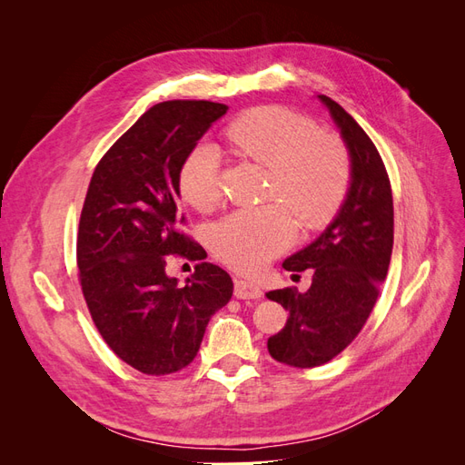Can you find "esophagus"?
<instances>
[{"mask_svg": "<svg viewBox=\"0 0 465 465\" xmlns=\"http://www.w3.org/2000/svg\"><path fill=\"white\" fill-rule=\"evenodd\" d=\"M234 297L242 299V301H250V299H260L262 297V289L252 283V281L246 279H236L234 281Z\"/></svg>", "mask_w": 465, "mask_h": 465, "instance_id": "esophagus-1", "label": "esophagus"}]
</instances>
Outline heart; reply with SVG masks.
<instances>
[{"label": "heart", "mask_w": 465, "mask_h": 465, "mask_svg": "<svg viewBox=\"0 0 465 465\" xmlns=\"http://www.w3.org/2000/svg\"><path fill=\"white\" fill-rule=\"evenodd\" d=\"M224 139L244 159L270 168L262 207L236 209L213 223L207 242L217 260L238 272H258L304 229L330 223L351 184L349 149L340 137L283 106L246 110L224 128ZM182 200L200 211L221 200V157L215 145L195 143L178 168ZM280 203L277 204L276 202Z\"/></svg>", "instance_id": "b5f03b06"}]
</instances>
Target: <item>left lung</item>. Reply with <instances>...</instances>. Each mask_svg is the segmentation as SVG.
I'll list each match as a JSON object with an SVG mask.
<instances>
[{"label": "left lung", "instance_id": "1", "mask_svg": "<svg viewBox=\"0 0 465 465\" xmlns=\"http://www.w3.org/2000/svg\"><path fill=\"white\" fill-rule=\"evenodd\" d=\"M341 132L351 157V186L340 213L312 244L283 262L287 272H312L306 292L270 291L289 311L285 328L267 340L270 355L297 369L331 361L355 340L376 304L393 246V202L386 166L353 116L318 94Z\"/></svg>", "mask_w": 465, "mask_h": 465}]
</instances>
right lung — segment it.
Masks as SVG:
<instances>
[{"instance_id": "1", "label": "right lung", "mask_w": 465, "mask_h": 465, "mask_svg": "<svg viewBox=\"0 0 465 465\" xmlns=\"http://www.w3.org/2000/svg\"><path fill=\"white\" fill-rule=\"evenodd\" d=\"M229 110L209 101L154 104L98 161L77 232L79 283L106 345L143 374L182 371L198 355L207 323L232 297L219 265H195L186 285L168 277V256L198 260L180 231L178 168Z\"/></svg>"}]
</instances>
